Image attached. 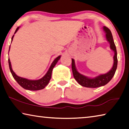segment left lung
<instances>
[{
  "label": "left lung",
  "mask_w": 129,
  "mask_h": 129,
  "mask_svg": "<svg viewBox=\"0 0 129 129\" xmlns=\"http://www.w3.org/2000/svg\"><path fill=\"white\" fill-rule=\"evenodd\" d=\"M103 30L106 33V37L107 41L110 43V48L114 52V64L112 68L109 72L105 74L100 75L94 78H89L85 76L78 72L75 67V60L72 59V69L74 78L77 81L80 85L83 87L88 88H97L101 86H103L109 82L115 75V71L117 68L118 59H117V52L115 45L114 44L113 37L112 33L109 28L106 26L103 27Z\"/></svg>",
  "instance_id": "left-lung-1"
}]
</instances>
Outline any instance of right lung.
Returning <instances> with one entry per match:
<instances>
[{"instance_id": "add662e5", "label": "right lung", "mask_w": 129, "mask_h": 129, "mask_svg": "<svg viewBox=\"0 0 129 129\" xmlns=\"http://www.w3.org/2000/svg\"><path fill=\"white\" fill-rule=\"evenodd\" d=\"M19 27H18L17 28L15 33H14V34L17 33L18 29H19ZM14 34L13 35V36L12 37L11 42L13 41ZM10 46L9 48V51H10ZM60 57H61V56H59L57 57L56 58H55V60L53 61V62L52 63V64H51L49 69L48 71L47 72L45 75L43 77H42L41 79L39 80H28L27 79L23 78V77L18 76L16 75L15 72L13 71V69H12L11 62H10V59L9 58V64L10 70L11 71V74L13 75L14 79H15V80L17 81V82L19 84L22 88H23L24 89H27V90H30V91L40 90V89H44V88L48 84V83L49 82L50 80L51 79V76H52L53 69L54 66L57 64V62H58V61L60 60Z\"/></svg>"}]
</instances>
